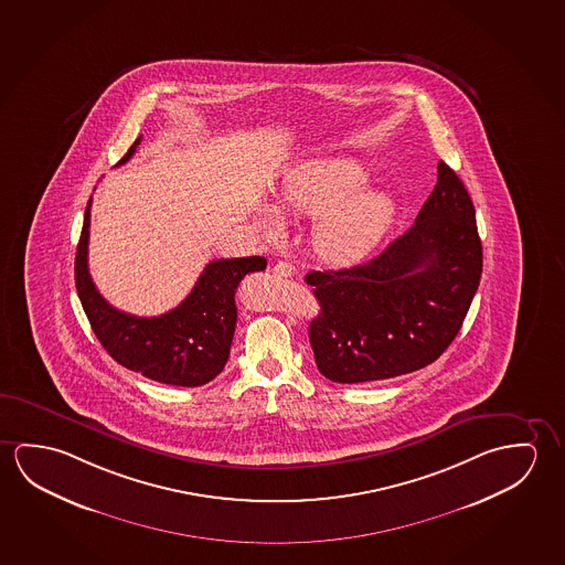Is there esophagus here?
<instances>
[{
	"instance_id": "esophagus-1",
	"label": "esophagus",
	"mask_w": 565,
	"mask_h": 565,
	"mask_svg": "<svg viewBox=\"0 0 565 565\" xmlns=\"http://www.w3.org/2000/svg\"><path fill=\"white\" fill-rule=\"evenodd\" d=\"M273 273L278 275V277H292V273H295V267L287 263V260H278L275 263V267H273Z\"/></svg>"
}]
</instances>
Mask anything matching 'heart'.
<instances>
[{
	"mask_svg": "<svg viewBox=\"0 0 565 565\" xmlns=\"http://www.w3.org/2000/svg\"><path fill=\"white\" fill-rule=\"evenodd\" d=\"M369 174L350 159H313L288 172L275 194V212L257 220L259 232L278 239L285 217L313 220L316 255L335 267L369 257L393 224L396 204L386 190L364 189Z\"/></svg>",
	"mask_w": 565,
	"mask_h": 565,
	"instance_id": "b5f03b06",
	"label": "heart"
}]
</instances>
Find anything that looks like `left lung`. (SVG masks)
I'll return each mask as SVG.
<instances>
[{
  "instance_id": "1",
  "label": "left lung",
  "mask_w": 565,
  "mask_h": 565,
  "mask_svg": "<svg viewBox=\"0 0 565 565\" xmlns=\"http://www.w3.org/2000/svg\"><path fill=\"white\" fill-rule=\"evenodd\" d=\"M483 273L475 207L456 172L438 184L411 230L375 259L310 270L320 312L310 323L318 371L333 383H371L426 367L448 350Z\"/></svg>"
}]
</instances>
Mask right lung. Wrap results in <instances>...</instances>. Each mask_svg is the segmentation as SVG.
<instances>
[{
	"label": "right lung",
	"mask_w": 565,
	"mask_h": 565,
	"mask_svg": "<svg viewBox=\"0 0 565 565\" xmlns=\"http://www.w3.org/2000/svg\"><path fill=\"white\" fill-rule=\"evenodd\" d=\"M135 141L124 164L134 157ZM90 206L84 212L81 242L76 247L74 277L82 308L104 350L119 365L157 383L174 386L206 385L224 371L237 322L235 290L243 277L265 270V257L210 260L196 285L171 312L139 318L121 312L99 295L88 270Z\"/></svg>",
	"instance_id": "right-lung-1"
}]
</instances>
